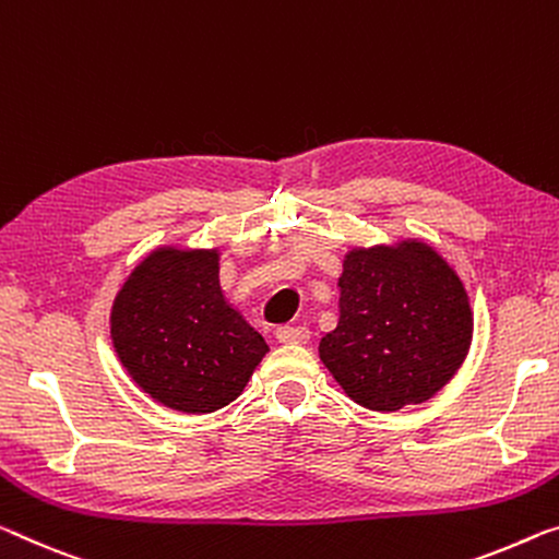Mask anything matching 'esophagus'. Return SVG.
<instances>
[{"instance_id": "1", "label": "esophagus", "mask_w": 559, "mask_h": 559, "mask_svg": "<svg viewBox=\"0 0 559 559\" xmlns=\"http://www.w3.org/2000/svg\"><path fill=\"white\" fill-rule=\"evenodd\" d=\"M309 340V330L302 328V324H285V328L277 330V342L280 345H307Z\"/></svg>"}]
</instances>
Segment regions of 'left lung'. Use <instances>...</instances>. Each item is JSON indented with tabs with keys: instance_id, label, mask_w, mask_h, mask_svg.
<instances>
[{
	"instance_id": "8db88e82",
	"label": "left lung",
	"mask_w": 559,
	"mask_h": 559,
	"mask_svg": "<svg viewBox=\"0 0 559 559\" xmlns=\"http://www.w3.org/2000/svg\"><path fill=\"white\" fill-rule=\"evenodd\" d=\"M475 314L452 264L419 237L352 247L342 260L340 322L320 359L357 405H423L465 362Z\"/></svg>"
}]
</instances>
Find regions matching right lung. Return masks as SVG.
Returning <instances> with one entry per match:
<instances>
[{
	"label": "right lung",
	"mask_w": 559,
	"mask_h": 559,
	"mask_svg": "<svg viewBox=\"0 0 559 559\" xmlns=\"http://www.w3.org/2000/svg\"><path fill=\"white\" fill-rule=\"evenodd\" d=\"M219 247L162 245L119 287L109 337L144 394L182 415L235 402L270 347L219 287Z\"/></svg>",
	"instance_id": "add662e5"
}]
</instances>
